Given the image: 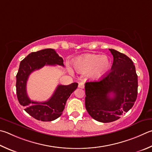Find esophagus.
<instances>
[{"label":"esophagus","mask_w":152,"mask_h":152,"mask_svg":"<svg viewBox=\"0 0 152 152\" xmlns=\"http://www.w3.org/2000/svg\"><path fill=\"white\" fill-rule=\"evenodd\" d=\"M78 88L83 89V88H84V84L83 83V82H80L78 84Z\"/></svg>","instance_id":"obj_1"}]
</instances>
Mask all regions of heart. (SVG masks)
Instances as JSON below:
<instances>
[{
  "label": "heart",
  "instance_id": "heart-1",
  "mask_svg": "<svg viewBox=\"0 0 152 152\" xmlns=\"http://www.w3.org/2000/svg\"><path fill=\"white\" fill-rule=\"evenodd\" d=\"M112 62L106 55L88 54L79 57L74 62L76 70L80 73L89 72L91 78L98 80L102 78L111 68Z\"/></svg>",
  "mask_w": 152,
  "mask_h": 152
}]
</instances>
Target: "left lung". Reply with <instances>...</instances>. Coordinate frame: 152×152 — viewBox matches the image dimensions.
I'll return each instance as SVG.
<instances>
[{
  "label": "left lung",
  "mask_w": 152,
  "mask_h": 152,
  "mask_svg": "<svg viewBox=\"0 0 152 152\" xmlns=\"http://www.w3.org/2000/svg\"><path fill=\"white\" fill-rule=\"evenodd\" d=\"M109 50L114 57L111 70L100 81L85 84L86 109L92 118L103 123L118 120L133 107L138 86L132 60L115 50Z\"/></svg>",
  "instance_id": "8db88e82"
}]
</instances>
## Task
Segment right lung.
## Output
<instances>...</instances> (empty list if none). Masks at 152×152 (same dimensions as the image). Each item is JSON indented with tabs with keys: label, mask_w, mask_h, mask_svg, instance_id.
I'll list each match as a JSON object with an SVG mask.
<instances>
[{
	"label": "right lung",
	"mask_w": 152,
	"mask_h": 152,
	"mask_svg": "<svg viewBox=\"0 0 152 152\" xmlns=\"http://www.w3.org/2000/svg\"><path fill=\"white\" fill-rule=\"evenodd\" d=\"M45 65H60L64 66V60L54 49L46 48L31 52L22 60L16 74V95L19 103L26 107L24 110L35 119L50 122L61 115L66 103L71 94L78 87L74 82L69 85H58L53 95L48 101L38 102L30 100L27 95L26 83L32 72Z\"/></svg>",
	"instance_id": "obj_1"
}]
</instances>
